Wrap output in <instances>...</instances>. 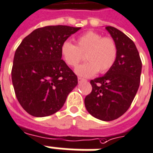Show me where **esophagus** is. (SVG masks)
<instances>
[{"instance_id":"obj_1","label":"esophagus","mask_w":153,"mask_h":153,"mask_svg":"<svg viewBox=\"0 0 153 153\" xmlns=\"http://www.w3.org/2000/svg\"><path fill=\"white\" fill-rule=\"evenodd\" d=\"M81 81H86V80H85V79H84V78L78 77V82H81Z\"/></svg>"}]
</instances>
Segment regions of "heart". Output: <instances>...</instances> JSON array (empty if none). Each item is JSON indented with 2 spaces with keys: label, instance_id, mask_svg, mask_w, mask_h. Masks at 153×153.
Returning a JSON list of instances; mask_svg holds the SVG:
<instances>
[{
  "label": "heart",
  "instance_id": "heart-1",
  "mask_svg": "<svg viewBox=\"0 0 153 153\" xmlns=\"http://www.w3.org/2000/svg\"><path fill=\"white\" fill-rule=\"evenodd\" d=\"M61 54L65 63L72 68L81 63L85 54L88 62L77 67L75 72L80 76L90 77L98 72L101 74L108 72L117 61L118 50L112 37L87 31L76 39V45L70 41L63 42Z\"/></svg>",
  "mask_w": 153,
  "mask_h": 153
}]
</instances>
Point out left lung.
Masks as SVG:
<instances>
[{"mask_svg":"<svg viewBox=\"0 0 153 153\" xmlns=\"http://www.w3.org/2000/svg\"><path fill=\"white\" fill-rule=\"evenodd\" d=\"M117 45L114 66L105 75L90 81L92 91L85 99L90 115L102 121L117 119L133 102L140 84L142 62L134 41L116 27L107 26Z\"/></svg>","mask_w":153,"mask_h":153,"instance_id":"1","label":"left lung"}]
</instances>
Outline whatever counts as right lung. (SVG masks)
Wrapping results in <instances>:
<instances>
[{"instance_id": "1", "label": "right lung", "mask_w": 153, "mask_h": 153, "mask_svg": "<svg viewBox=\"0 0 153 153\" xmlns=\"http://www.w3.org/2000/svg\"><path fill=\"white\" fill-rule=\"evenodd\" d=\"M81 27L57 25L39 27L15 51L11 77L20 105L36 117L62 108L77 76L63 59L61 46Z\"/></svg>"}]
</instances>
